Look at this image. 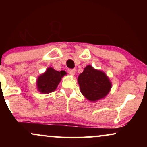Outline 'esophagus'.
I'll list each match as a JSON object with an SVG mask.
<instances>
[{
	"label": "esophagus",
	"instance_id": "esophagus-1",
	"mask_svg": "<svg viewBox=\"0 0 147 147\" xmlns=\"http://www.w3.org/2000/svg\"><path fill=\"white\" fill-rule=\"evenodd\" d=\"M68 74L71 76H74L76 74V70L75 69H68Z\"/></svg>",
	"mask_w": 147,
	"mask_h": 147
}]
</instances>
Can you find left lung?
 <instances>
[{"instance_id": "obj_1", "label": "left lung", "mask_w": 147, "mask_h": 147, "mask_svg": "<svg viewBox=\"0 0 147 147\" xmlns=\"http://www.w3.org/2000/svg\"><path fill=\"white\" fill-rule=\"evenodd\" d=\"M80 92L90 102L103 99L109 94L112 82L104 71L88 65L78 78Z\"/></svg>"}]
</instances>
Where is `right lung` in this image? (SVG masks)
I'll return each mask as SVG.
<instances>
[{"label": "right lung", "mask_w": 147, "mask_h": 147, "mask_svg": "<svg viewBox=\"0 0 147 147\" xmlns=\"http://www.w3.org/2000/svg\"><path fill=\"white\" fill-rule=\"evenodd\" d=\"M65 75H66L65 71H58L53 67H48L43 74L38 76L36 82L37 90L44 94L54 92L61 82V78Z\"/></svg>", "instance_id": "1"}]
</instances>
